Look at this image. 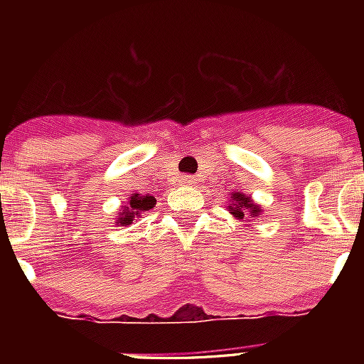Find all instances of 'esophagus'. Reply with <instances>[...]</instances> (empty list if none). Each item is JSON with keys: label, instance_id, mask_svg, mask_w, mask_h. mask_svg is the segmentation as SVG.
I'll return each instance as SVG.
<instances>
[{"label": "esophagus", "instance_id": "obj_1", "mask_svg": "<svg viewBox=\"0 0 364 364\" xmlns=\"http://www.w3.org/2000/svg\"><path fill=\"white\" fill-rule=\"evenodd\" d=\"M181 183L185 185V187H194V185H196V179H194L193 176H185L181 179Z\"/></svg>", "mask_w": 364, "mask_h": 364}]
</instances>
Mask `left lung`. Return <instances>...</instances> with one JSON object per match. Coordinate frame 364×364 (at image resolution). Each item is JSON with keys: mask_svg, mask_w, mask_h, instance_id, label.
Returning <instances> with one entry per match:
<instances>
[{"mask_svg": "<svg viewBox=\"0 0 364 364\" xmlns=\"http://www.w3.org/2000/svg\"><path fill=\"white\" fill-rule=\"evenodd\" d=\"M232 198L236 204L228 205V208H230V213H234V215L240 217V219H243V213H245L243 210H249V213H251V215H259L260 213V208L259 205H255L249 196H243V194L238 193V194H234Z\"/></svg>", "mask_w": 364, "mask_h": 364, "instance_id": "left-lung-1", "label": "left lung"}]
</instances>
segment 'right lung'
<instances>
[{"instance_id": "obj_1", "label": "right lung", "mask_w": 364, "mask_h": 364, "mask_svg": "<svg viewBox=\"0 0 364 364\" xmlns=\"http://www.w3.org/2000/svg\"><path fill=\"white\" fill-rule=\"evenodd\" d=\"M154 204H156V198H154V196H149V194H145V196L134 194L130 198V205L124 208V211L119 215V223H121L122 227L130 225V223L134 221V217L139 215L141 211H149Z\"/></svg>"}]
</instances>
